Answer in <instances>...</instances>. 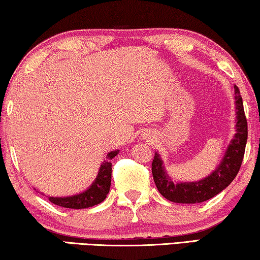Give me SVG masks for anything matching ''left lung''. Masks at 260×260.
<instances>
[{
    "instance_id": "left-lung-1",
    "label": "left lung",
    "mask_w": 260,
    "mask_h": 260,
    "mask_svg": "<svg viewBox=\"0 0 260 260\" xmlns=\"http://www.w3.org/2000/svg\"><path fill=\"white\" fill-rule=\"evenodd\" d=\"M236 100V134L228 146L221 163L211 175L198 182L174 183L165 171L163 160L155 152L152 160V176L159 193L174 203L194 204L202 203L221 192L230 185L242 165L247 142V121L244 112L243 99L238 86L235 85Z\"/></svg>"
}]
</instances>
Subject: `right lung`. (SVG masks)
<instances>
[{
    "mask_svg": "<svg viewBox=\"0 0 260 260\" xmlns=\"http://www.w3.org/2000/svg\"><path fill=\"white\" fill-rule=\"evenodd\" d=\"M118 151L119 150H115L108 153L101 165L95 182L84 192L69 197H49V201L55 205L68 209H85L102 203L107 198L111 185V159Z\"/></svg>",
    "mask_w": 260,
    "mask_h": 260,
    "instance_id": "1",
    "label": "right lung"
}]
</instances>
